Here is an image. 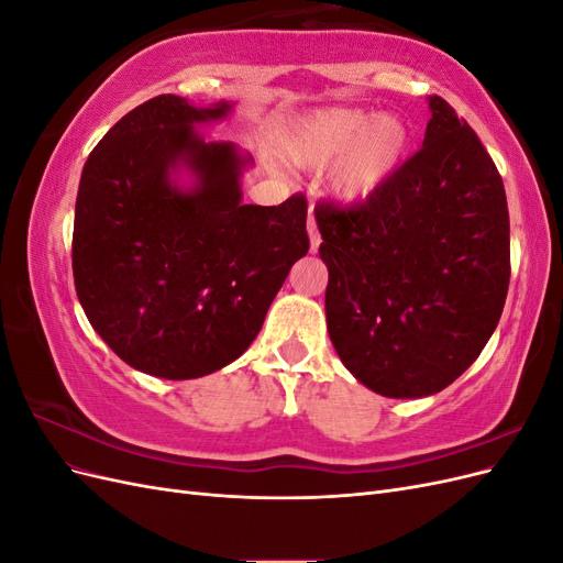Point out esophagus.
Returning a JSON list of instances; mask_svg holds the SVG:
<instances>
[{
    "label": "esophagus",
    "mask_w": 563,
    "mask_h": 563,
    "mask_svg": "<svg viewBox=\"0 0 563 563\" xmlns=\"http://www.w3.org/2000/svg\"><path fill=\"white\" fill-rule=\"evenodd\" d=\"M308 232H310V244H312V251H317V249H319V244H321V234H319V230H317V220H314L312 211H310V220H308Z\"/></svg>",
    "instance_id": "1"
}]
</instances>
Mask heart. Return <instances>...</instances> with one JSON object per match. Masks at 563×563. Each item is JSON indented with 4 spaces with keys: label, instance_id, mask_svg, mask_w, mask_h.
<instances>
[{
    "label": "heart",
    "instance_id": "1",
    "mask_svg": "<svg viewBox=\"0 0 563 563\" xmlns=\"http://www.w3.org/2000/svg\"><path fill=\"white\" fill-rule=\"evenodd\" d=\"M408 129L397 117H371L360 110H323L288 131L284 152L298 166H319L343 155L335 168V190L345 199L371 195L399 166Z\"/></svg>",
    "mask_w": 563,
    "mask_h": 563
}]
</instances>
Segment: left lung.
Returning a JSON list of instances; mask_svg holds the SVG:
<instances>
[{
    "mask_svg": "<svg viewBox=\"0 0 563 563\" xmlns=\"http://www.w3.org/2000/svg\"><path fill=\"white\" fill-rule=\"evenodd\" d=\"M422 147L364 201L314 207L327 323L352 376L391 399L449 387L496 331L509 286L503 178L441 96Z\"/></svg>",
    "mask_w": 563,
    "mask_h": 563,
    "instance_id": "1",
    "label": "left lung"
}]
</instances>
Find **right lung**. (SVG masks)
I'll list each match as a JSON object with an SVG mask.
<instances>
[{"label":"right lung","mask_w":563,"mask_h":563,"mask_svg":"<svg viewBox=\"0 0 563 563\" xmlns=\"http://www.w3.org/2000/svg\"><path fill=\"white\" fill-rule=\"evenodd\" d=\"M228 110L174 93L150 98L103 135L79 180L77 298L119 360L166 380L234 362L310 249L305 195L279 207L242 203L246 162L232 143L195 133L192 124ZM178 161L198 176L190 194L167 180Z\"/></svg>","instance_id":"right-lung-1"}]
</instances>
